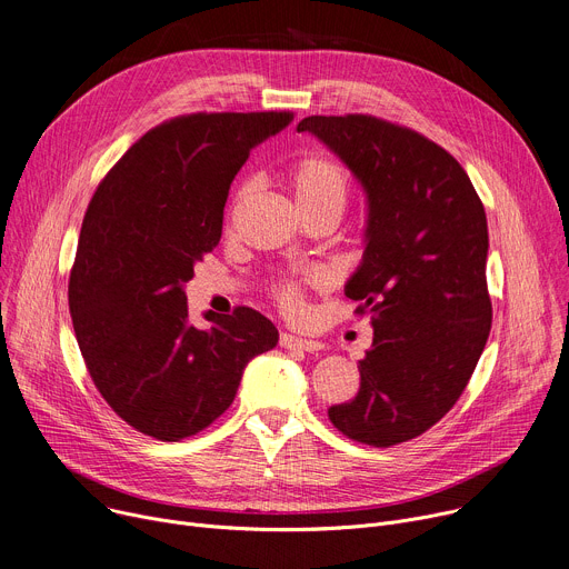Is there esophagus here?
<instances>
[{
  "mask_svg": "<svg viewBox=\"0 0 569 569\" xmlns=\"http://www.w3.org/2000/svg\"><path fill=\"white\" fill-rule=\"evenodd\" d=\"M279 346L286 348V350H301V352L322 350V343H318V340H307V338H299V336H292V333H281Z\"/></svg>",
  "mask_w": 569,
  "mask_h": 569,
  "instance_id": "esophagus-1",
  "label": "esophagus"
}]
</instances>
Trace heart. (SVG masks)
Segmentation results:
<instances>
[{"label":"heart","mask_w":569,"mask_h":569,"mask_svg":"<svg viewBox=\"0 0 569 569\" xmlns=\"http://www.w3.org/2000/svg\"><path fill=\"white\" fill-rule=\"evenodd\" d=\"M295 203L301 214L313 212H343L348 201V176L338 162L327 156H307L295 162L286 176ZM247 187H240L238 199H242ZM274 297L286 313L301 311V288L297 281L283 279L274 283Z\"/></svg>","instance_id":"heart-1"}]
</instances>
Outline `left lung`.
<instances>
[{
	"mask_svg": "<svg viewBox=\"0 0 569 569\" xmlns=\"http://www.w3.org/2000/svg\"><path fill=\"white\" fill-rule=\"evenodd\" d=\"M361 182L366 249L346 295L368 313L372 348L361 387L329 407L346 437L387 448L432 428L458 402L491 329L487 217L460 162L409 128L348 113L309 117Z\"/></svg>",
	"mask_w": 569,
	"mask_h": 569,
	"instance_id": "1",
	"label": "left lung"
}]
</instances>
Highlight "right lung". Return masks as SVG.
I'll return each instance as SVG.
<instances>
[{
  "instance_id": "1",
  "label": "right lung",
  "mask_w": 569,
  "mask_h": 569,
  "mask_svg": "<svg viewBox=\"0 0 569 569\" xmlns=\"http://www.w3.org/2000/svg\"><path fill=\"white\" fill-rule=\"evenodd\" d=\"M290 111L187 113L111 167L82 221L68 307L91 380L134 430L180 441L231 407L244 366L279 343L253 309L189 322L184 283L219 244L223 206L251 148Z\"/></svg>"
}]
</instances>
